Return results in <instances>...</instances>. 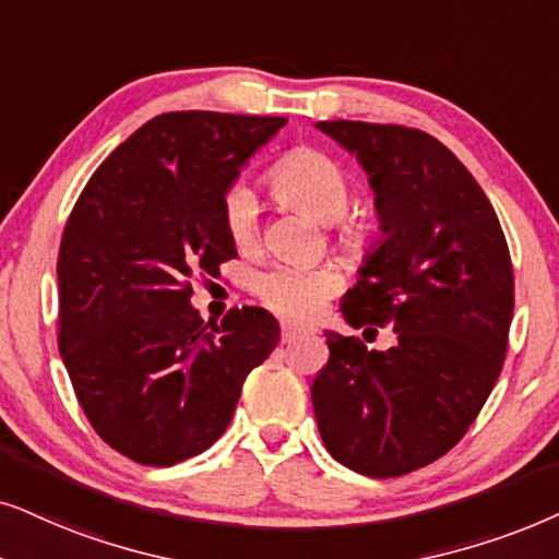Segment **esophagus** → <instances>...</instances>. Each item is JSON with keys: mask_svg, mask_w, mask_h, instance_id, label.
Here are the masks:
<instances>
[{"mask_svg": "<svg viewBox=\"0 0 559 559\" xmlns=\"http://www.w3.org/2000/svg\"><path fill=\"white\" fill-rule=\"evenodd\" d=\"M309 326L304 324H296V322H281V340L284 342H292L296 337H301V334H307Z\"/></svg>", "mask_w": 559, "mask_h": 559, "instance_id": "1", "label": "esophagus"}]
</instances>
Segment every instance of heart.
Here are the masks:
<instances>
[{"label":"heart","mask_w":559,"mask_h":559,"mask_svg":"<svg viewBox=\"0 0 559 559\" xmlns=\"http://www.w3.org/2000/svg\"><path fill=\"white\" fill-rule=\"evenodd\" d=\"M267 181L275 197L286 206L309 212L319 222L334 227V240L345 248H362L368 242L370 225L362 217H345L355 199L353 178L332 155L317 147H294L267 170ZM219 214L225 233L237 250H252L260 240V202L248 181H233L222 193ZM342 281L330 265L273 263L255 273L252 292L265 307L284 317H314Z\"/></svg>","instance_id":"1"}]
</instances>
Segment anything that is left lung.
<instances>
[{
    "mask_svg": "<svg viewBox=\"0 0 559 559\" xmlns=\"http://www.w3.org/2000/svg\"><path fill=\"white\" fill-rule=\"evenodd\" d=\"M317 128L357 155L385 240L342 299L355 330L393 326L366 349L324 332L330 360L311 383L330 455L370 478H399L463 440L509 349L513 265L488 197L440 140L404 124L326 119Z\"/></svg>",
    "mask_w": 559,
    "mask_h": 559,
    "instance_id": "8db88e82",
    "label": "left lung"
}]
</instances>
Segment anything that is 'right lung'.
<instances>
[{
	"instance_id": "1",
	"label": "right lung",
	"mask_w": 559,
	"mask_h": 559,
	"mask_svg": "<svg viewBox=\"0 0 559 559\" xmlns=\"http://www.w3.org/2000/svg\"><path fill=\"white\" fill-rule=\"evenodd\" d=\"M286 117L168 111L88 178L58 250V349L96 435L168 467L225 435L242 383L278 345L260 307L204 324L191 284L237 258L219 214L237 170Z\"/></svg>"
}]
</instances>
